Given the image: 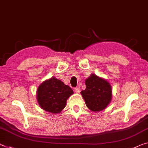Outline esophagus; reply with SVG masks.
Listing matches in <instances>:
<instances>
[{
  "mask_svg": "<svg viewBox=\"0 0 148 148\" xmlns=\"http://www.w3.org/2000/svg\"><path fill=\"white\" fill-rule=\"evenodd\" d=\"M75 90L76 92L79 93L81 91V88H80V87H76V88H75Z\"/></svg>",
  "mask_w": 148,
  "mask_h": 148,
  "instance_id": "esophagus-1",
  "label": "esophagus"
}]
</instances>
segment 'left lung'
I'll return each instance as SVG.
<instances>
[{
    "label": "left lung",
    "instance_id": "obj_1",
    "mask_svg": "<svg viewBox=\"0 0 148 148\" xmlns=\"http://www.w3.org/2000/svg\"><path fill=\"white\" fill-rule=\"evenodd\" d=\"M86 88L81 94L86 106L93 112L104 110L112 99V87L108 82L103 78L91 74L85 81Z\"/></svg>",
    "mask_w": 148,
    "mask_h": 148
}]
</instances>
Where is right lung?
<instances>
[{
    "label": "right lung",
    "mask_w": 148,
    "mask_h": 148,
    "mask_svg": "<svg viewBox=\"0 0 148 148\" xmlns=\"http://www.w3.org/2000/svg\"><path fill=\"white\" fill-rule=\"evenodd\" d=\"M72 94L73 91L69 86L52 77L38 87L37 101L43 110L53 114L60 113Z\"/></svg>",
    "instance_id": "right-lung-1"
}]
</instances>
